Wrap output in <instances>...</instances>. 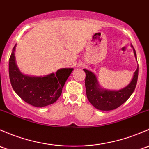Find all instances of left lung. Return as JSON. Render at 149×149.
Segmentation results:
<instances>
[{"label": "left lung", "mask_w": 149, "mask_h": 149, "mask_svg": "<svg viewBox=\"0 0 149 149\" xmlns=\"http://www.w3.org/2000/svg\"><path fill=\"white\" fill-rule=\"evenodd\" d=\"M131 46L134 49V56L137 61L135 49L132 45ZM84 70L86 73V90L89 102L98 110L111 111L117 109L126 102L135 90L139 75V65L130 84L127 86L118 91L101 88L94 73L86 69H84Z\"/></svg>", "instance_id": "left-lung-1"}]
</instances>
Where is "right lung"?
<instances>
[{"label":"right lung","instance_id":"add662e5","mask_svg":"<svg viewBox=\"0 0 149 149\" xmlns=\"http://www.w3.org/2000/svg\"><path fill=\"white\" fill-rule=\"evenodd\" d=\"M15 46L9 59V78L15 93L23 101L35 107H44L56 102L61 95L63 87L73 68H61L56 73L43 77L24 75L15 63Z\"/></svg>","mask_w":149,"mask_h":149}]
</instances>
